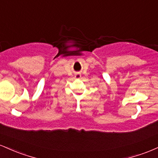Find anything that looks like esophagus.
Masks as SVG:
<instances>
[{"label":"esophagus","instance_id":"1","mask_svg":"<svg viewBox=\"0 0 158 158\" xmlns=\"http://www.w3.org/2000/svg\"><path fill=\"white\" fill-rule=\"evenodd\" d=\"M77 77H79V76H77Z\"/></svg>","mask_w":158,"mask_h":158}]
</instances>
